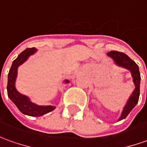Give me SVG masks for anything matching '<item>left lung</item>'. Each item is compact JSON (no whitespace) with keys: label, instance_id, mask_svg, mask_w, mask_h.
Masks as SVG:
<instances>
[{"label":"left lung","instance_id":"1","mask_svg":"<svg viewBox=\"0 0 147 147\" xmlns=\"http://www.w3.org/2000/svg\"><path fill=\"white\" fill-rule=\"evenodd\" d=\"M107 55L110 56L112 59H114L115 62L118 65L122 66L125 69H127L131 71L132 76L133 78V82L135 84V90L130 96L129 100H127V105H125L124 109L122 112L121 117L119 118V121L125 119L128 114L131 112L135 107V105L138 104L139 99V95H140V80H141V76H140V72H139L138 65H137L133 59H130L126 54L120 52V51H111L108 52Z\"/></svg>","mask_w":147,"mask_h":147}]
</instances>
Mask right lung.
Wrapping results in <instances>:
<instances>
[{
    "instance_id": "1",
    "label": "right lung",
    "mask_w": 147,
    "mask_h": 147,
    "mask_svg": "<svg viewBox=\"0 0 147 147\" xmlns=\"http://www.w3.org/2000/svg\"><path fill=\"white\" fill-rule=\"evenodd\" d=\"M36 51L34 47L27 48L19 55V56L13 61L11 68L9 71L8 83H7V93L9 99L14 102L18 109L24 115L29 116H42L47 113H49L55 109L54 106H38L37 105L32 103L25 96L21 95L17 92L14 87V82L17 76V68L22 63L25 61L27 58ZM69 82V81H65Z\"/></svg>"
}]
</instances>
